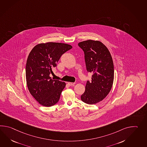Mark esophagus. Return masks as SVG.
<instances>
[{"label":"esophagus","instance_id":"obj_1","mask_svg":"<svg viewBox=\"0 0 147 147\" xmlns=\"http://www.w3.org/2000/svg\"><path fill=\"white\" fill-rule=\"evenodd\" d=\"M75 83H73V82H68V84L70 86H72V85H74Z\"/></svg>","mask_w":147,"mask_h":147}]
</instances>
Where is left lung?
Instances as JSON below:
<instances>
[{"label":"left lung","instance_id":"8db88e82","mask_svg":"<svg viewBox=\"0 0 147 147\" xmlns=\"http://www.w3.org/2000/svg\"><path fill=\"white\" fill-rule=\"evenodd\" d=\"M78 45L84 53L87 71L92 73L88 81L81 100L88 105L96 104L105 98L111 91L114 80L113 60L107 47L101 42L88 40Z\"/></svg>","mask_w":147,"mask_h":147}]
</instances>
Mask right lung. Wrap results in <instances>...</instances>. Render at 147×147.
<instances>
[{
  "mask_svg": "<svg viewBox=\"0 0 147 147\" xmlns=\"http://www.w3.org/2000/svg\"><path fill=\"white\" fill-rule=\"evenodd\" d=\"M69 44L49 42L35 46L30 52L26 65L27 85L30 94L43 106L49 107L59 102L63 90L65 86L64 82L52 78L61 56L71 49Z\"/></svg>",
  "mask_w": 147,
  "mask_h": 147,
  "instance_id": "1",
  "label": "right lung"
}]
</instances>
